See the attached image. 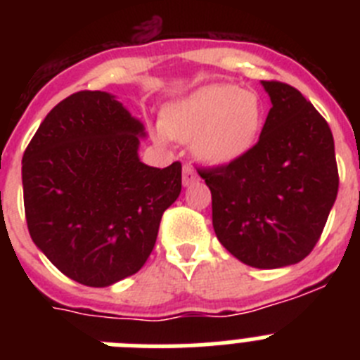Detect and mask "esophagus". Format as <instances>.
Wrapping results in <instances>:
<instances>
[{
  "instance_id": "1",
  "label": "esophagus",
  "mask_w": 360,
  "mask_h": 360,
  "mask_svg": "<svg viewBox=\"0 0 360 360\" xmlns=\"http://www.w3.org/2000/svg\"><path fill=\"white\" fill-rule=\"evenodd\" d=\"M196 180H198V174H196L195 167L191 164H186L184 165V176H182V182L184 186H191V184H195Z\"/></svg>"
}]
</instances>
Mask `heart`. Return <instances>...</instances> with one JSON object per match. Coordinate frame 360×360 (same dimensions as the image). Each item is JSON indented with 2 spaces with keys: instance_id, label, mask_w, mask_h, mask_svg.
Wrapping results in <instances>:
<instances>
[{
  "instance_id": "obj_1",
  "label": "heart",
  "mask_w": 360,
  "mask_h": 360,
  "mask_svg": "<svg viewBox=\"0 0 360 360\" xmlns=\"http://www.w3.org/2000/svg\"><path fill=\"white\" fill-rule=\"evenodd\" d=\"M265 120V104L254 91L234 84H209L165 108L157 135L195 141L200 160L227 165L256 146Z\"/></svg>"
}]
</instances>
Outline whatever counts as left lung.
Masks as SVG:
<instances>
[{
  "mask_svg": "<svg viewBox=\"0 0 360 360\" xmlns=\"http://www.w3.org/2000/svg\"><path fill=\"white\" fill-rule=\"evenodd\" d=\"M270 108L259 141L238 160L198 169L219 243L256 269L295 265L319 241L337 198L328 122L290 84L262 81Z\"/></svg>",
  "mask_w": 360,
  "mask_h": 360,
  "instance_id": "left-lung-1",
  "label": "left lung"
}]
</instances>
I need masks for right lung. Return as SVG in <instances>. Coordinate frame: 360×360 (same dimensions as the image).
<instances>
[{"instance_id": "right-lung-1", "label": "right lung", "mask_w": 360, "mask_h": 360, "mask_svg": "<svg viewBox=\"0 0 360 360\" xmlns=\"http://www.w3.org/2000/svg\"><path fill=\"white\" fill-rule=\"evenodd\" d=\"M144 124L115 95L77 91L44 117L23 155L28 232L53 266L110 287L148 262L162 214L182 191V164L141 162Z\"/></svg>"}]
</instances>
